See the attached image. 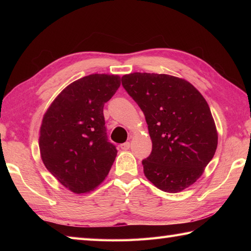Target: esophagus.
<instances>
[{"mask_svg":"<svg viewBox=\"0 0 251 251\" xmlns=\"http://www.w3.org/2000/svg\"><path fill=\"white\" fill-rule=\"evenodd\" d=\"M120 148L122 149V150H124V151H126V150H128V149L130 148V143H129V142H125V143H122V145L120 146Z\"/></svg>","mask_w":251,"mask_h":251,"instance_id":"obj_1","label":"esophagus"}]
</instances>
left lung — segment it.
Returning a JSON list of instances; mask_svg holds the SVG:
<instances>
[{
    "instance_id": "left-lung-1",
    "label": "left lung",
    "mask_w": 251,
    "mask_h": 251,
    "mask_svg": "<svg viewBox=\"0 0 251 251\" xmlns=\"http://www.w3.org/2000/svg\"><path fill=\"white\" fill-rule=\"evenodd\" d=\"M122 85L145 114L152 140V152L142 161L146 177L168 193L189 188L218 146L207 101L191 83L168 74H126Z\"/></svg>"
}]
</instances>
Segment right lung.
Returning <instances> with one entry per match:
<instances>
[{"label": "right lung", "instance_id": "add662e5", "mask_svg": "<svg viewBox=\"0 0 251 251\" xmlns=\"http://www.w3.org/2000/svg\"><path fill=\"white\" fill-rule=\"evenodd\" d=\"M121 85L119 75L90 74L71 83L52 101L40 128V152L47 170L75 194L102 182L116 157L106 137L104 103Z\"/></svg>", "mask_w": 251, "mask_h": 251}]
</instances>
